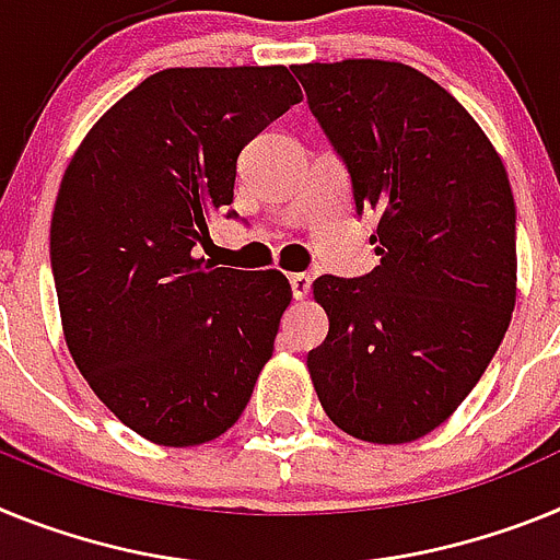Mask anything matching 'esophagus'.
Wrapping results in <instances>:
<instances>
[{"label": "esophagus", "instance_id": "34e87169", "mask_svg": "<svg viewBox=\"0 0 560 560\" xmlns=\"http://www.w3.org/2000/svg\"><path fill=\"white\" fill-rule=\"evenodd\" d=\"M310 284H313V279H310L307 273H293L290 276V287H293V299H307L310 293Z\"/></svg>", "mask_w": 560, "mask_h": 560}]
</instances>
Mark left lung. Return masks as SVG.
I'll use <instances>...</instances> for the list:
<instances>
[{"mask_svg":"<svg viewBox=\"0 0 560 560\" xmlns=\"http://www.w3.org/2000/svg\"><path fill=\"white\" fill-rule=\"evenodd\" d=\"M310 112L343 160L381 265L320 276L329 332L307 354L329 420L381 445L448 420L479 383L515 307V202L502 158L420 70L349 58L299 65Z\"/></svg>","mask_w":560,"mask_h":560,"instance_id":"obj_1","label":"left lung"}]
</instances>
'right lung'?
<instances>
[{
  "instance_id": "right-lung-1",
  "label": "right lung",
  "mask_w": 560,
  "mask_h": 560,
  "mask_svg": "<svg viewBox=\"0 0 560 560\" xmlns=\"http://www.w3.org/2000/svg\"><path fill=\"white\" fill-rule=\"evenodd\" d=\"M301 101L287 67L154 72L92 126L58 188L50 265L72 361L145 440L186 448L240 420L293 293L279 270L197 259L236 160Z\"/></svg>"
}]
</instances>
